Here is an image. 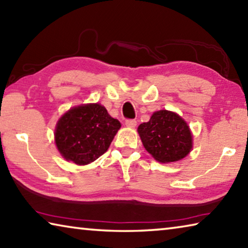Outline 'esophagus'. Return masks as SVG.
<instances>
[{"label":"esophagus","mask_w":248,"mask_h":248,"mask_svg":"<svg viewBox=\"0 0 248 248\" xmlns=\"http://www.w3.org/2000/svg\"><path fill=\"white\" fill-rule=\"evenodd\" d=\"M125 125L129 128H134L137 125V121L134 119H128L125 120Z\"/></svg>","instance_id":"34e87169"}]
</instances>
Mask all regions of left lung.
Listing matches in <instances>:
<instances>
[{"mask_svg": "<svg viewBox=\"0 0 248 248\" xmlns=\"http://www.w3.org/2000/svg\"><path fill=\"white\" fill-rule=\"evenodd\" d=\"M138 132L145 150L157 162H177L192 149L189 127L173 111H155L148 123L139 125Z\"/></svg>", "mask_w": 248, "mask_h": 248, "instance_id": "obj_1", "label": "left lung"}]
</instances>
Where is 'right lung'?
Masks as SVG:
<instances>
[{"label": "right lung", "instance_id": "right-lung-1", "mask_svg": "<svg viewBox=\"0 0 248 248\" xmlns=\"http://www.w3.org/2000/svg\"><path fill=\"white\" fill-rule=\"evenodd\" d=\"M120 127L102 105H81L59 119L54 141L66 161L86 165L106 152Z\"/></svg>", "mask_w": 248, "mask_h": 248}]
</instances>
